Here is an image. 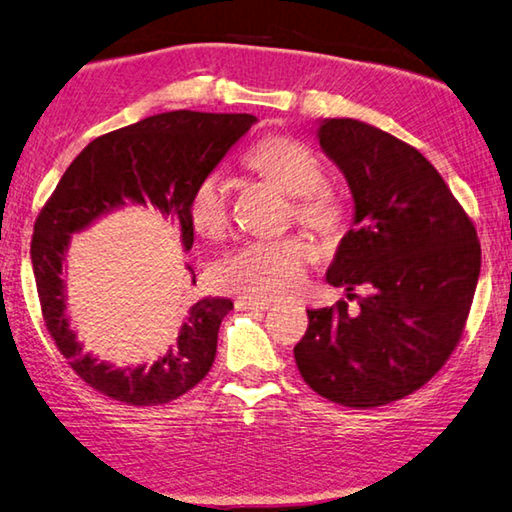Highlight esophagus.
<instances>
[{
  "label": "esophagus",
  "mask_w": 512,
  "mask_h": 512,
  "mask_svg": "<svg viewBox=\"0 0 512 512\" xmlns=\"http://www.w3.org/2000/svg\"><path fill=\"white\" fill-rule=\"evenodd\" d=\"M239 309H253V311H268L273 306L271 300H253V297H239Z\"/></svg>",
  "instance_id": "esophagus-1"
}]
</instances>
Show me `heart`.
<instances>
[{
	"instance_id": "1",
	"label": "heart",
	"mask_w": 512,
	"mask_h": 512,
	"mask_svg": "<svg viewBox=\"0 0 512 512\" xmlns=\"http://www.w3.org/2000/svg\"><path fill=\"white\" fill-rule=\"evenodd\" d=\"M248 170L293 197V215L324 237L338 235L345 226V208L331 192L322 190L324 167L309 147L291 138H264L244 156ZM194 232L217 239L228 228V194L217 174L194 185L188 201ZM311 246L300 237L248 241L230 250L212 268L219 288L253 300H277L295 293L304 282Z\"/></svg>"
}]
</instances>
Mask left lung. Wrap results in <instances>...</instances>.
Returning a JSON list of instances; mask_svg holds the SVG:
<instances>
[{
	"label": "left lung",
	"instance_id": "8db88e82",
	"mask_svg": "<svg viewBox=\"0 0 512 512\" xmlns=\"http://www.w3.org/2000/svg\"><path fill=\"white\" fill-rule=\"evenodd\" d=\"M315 136L353 199V228L327 282L358 300V311L345 300L309 309L293 353L313 392L367 410L416 392L450 358L477 288L481 246L416 147L353 118H324ZM356 287L366 295L353 294Z\"/></svg>",
	"mask_w": 512,
	"mask_h": 512
}]
</instances>
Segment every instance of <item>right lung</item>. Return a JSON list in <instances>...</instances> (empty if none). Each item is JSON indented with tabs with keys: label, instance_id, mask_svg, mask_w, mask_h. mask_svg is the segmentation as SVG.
Returning a JSON list of instances; mask_svg holds the SVG:
<instances>
[{
	"label": "right lung",
	"instance_id": "right-lung-1",
	"mask_svg": "<svg viewBox=\"0 0 512 512\" xmlns=\"http://www.w3.org/2000/svg\"><path fill=\"white\" fill-rule=\"evenodd\" d=\"M257 123L250 114L167 111L91 141L62 174L35 221L31 262L46 329L73 371L100 394L127 405H161L206 378L217 356L228 297L192 304L172 345L152 365L118 367L85 351L69 322L67 257L71 237L127 206L152 208L179 232L183 253L194 241L188 201L194 185L215 172L241 136ZM194 284L192 266L185 264Z\"/></svg>",
	"mask_w": 512,
	"mask_h": 512
}]
</instances>
